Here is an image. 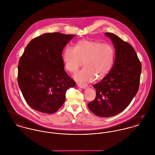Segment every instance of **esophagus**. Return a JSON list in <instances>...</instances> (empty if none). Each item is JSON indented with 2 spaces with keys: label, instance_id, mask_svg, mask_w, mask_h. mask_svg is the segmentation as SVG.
I'll return each instance as SVG.
<instances>
[{
  "label": "esophagus",
  "instance_id": "obj_1",
  "mask_svg": "<svg viewBox=\"0 0 155 155\" xmlns=\"http://www.w3.org/2000/svg\"><path fill=\"white\" fill-rule=\"evenodd\" d=\"M77 86H78V87H79L81 89H86L87 87V86L86 84H80V83H77Z\"/></svg>",
  "mask_w": 155,
  "mask_h": 155
}]
</instances>
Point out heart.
Returning a JSON list of instances; mask_svg holds the SVG:
<instances>
[{
	"label": "heart",
	"mask_w": 155,
	"mask_h": 155,
	"mask_svg": "<svg viewBox=\"0 0 155 155\" xmlns=\"http://www.w3.org/2000/svg\"><path fill=\"white\" fill-rule=\"evenodd\" d=\"M114 59L115 51L112 45L86 39L79 41L74 48L66 47L62 54L65 68L71 72L75 73L83 62L84 68L74 76L80 83L104 78L111 69Z\"/></svg>",
	"instance_id": "1"
}]
</instances>
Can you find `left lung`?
I'll return each instance as SVG.
<instances>
[{
	"instance_id": "left-lung-1",
	"label": "left lung",
	"mask_w": 155,
	"mask_h": 155,
	"mask_svg": "<svg viewBox=\"0 0 155 155\" xmlns=\"http://www.w3.org/2000/svg\"><path fill=\"white\" fill-rule=\"evenodd\" d=\"M105 35L114 46V63L110 72L93 85L96 96L87 105L95 115L108 117L123 111L138 92L141 63L131 45L114 33Z\"/></svg>"
}]
</instances>
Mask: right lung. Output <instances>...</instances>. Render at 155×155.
Returning a JSON list of instances; mask_svg holds the SVG:
<instances>
[{
	"label": "right lung",
	"mask_w": 155,
	"mask_h": 155,
	"mask_svg": "<svg viewBox=\"0 0 155 155\" xmlns=\"http://www.w3.org/2000/svg\"><path fill=\"white\" fill-rule=\"evenodd\" d=\"M75 35L47 33L28 44L20 59L18 83L28 105L46 114L56 112L75 82L64 69L62 51Z\"/></svg>",
	"instance_id": "obj_1"
}]
</instances>
